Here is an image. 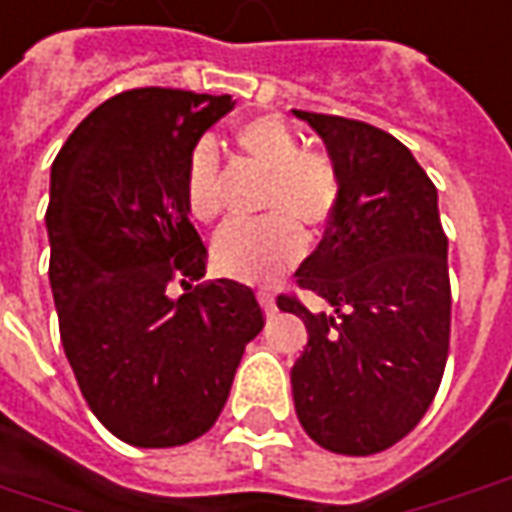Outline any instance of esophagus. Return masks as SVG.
Wrapping results in <instances>:
<instances>
[{
  "mask_svg": "<svg viewBox=\"0 0 512 512\" xmlns=\"http://www.w3.org/2000/svg\"><path fill=\"white\" fill-rule=\"evenodd\" d=\"M257 300H260V305H263L266 316H271L274 311H277V305H274V294H271V291H257Z\"/></svg>",
  "mask_w": 512,
  "mask_h": 512,
  "instance_id": "1",
  "label": "esophagus"
}]
</instances>
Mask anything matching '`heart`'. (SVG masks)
I'll return each instance as SVG.
<instances>
[{"label":"heart","instance_id":"heart-1","mask_svg":"<svg viewBox=\"0 0 512 512\" xmlns=\"http://www.w3.org/2000/svg\"><path fill=\"white\" fill-rule=\"evenodd\" d=\"M232 139L243 159L266 173L255 224H232L212 243V263L243 283H269L302 255V235L330 221L342 182L328 156L302 151L300 137L280 114H257L235 125ZM190 215L210 224L221 215V159L210 142H198L184 170Z\"/></svg>","mask_w":512,"mask_h":512}]
</instances>
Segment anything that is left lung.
Wrapping results in <instances>:
<instances>
[{"label": "left lung", "instance_id": "left-lung-1", "mask_svg": "<svg viewBox=\"0 0 512 512\" xmlns=\"http://www.w3.org/2000/svg\"><path fill=\"white\" fill-rule=\"evenodd\" d=\"M336 165L342 196L328 232L297 269V283L325 302L297 314L308 344L291 367L294 409L328 451L367 457L420 423L446 370L451 333L448 238L437 187L412 151L375 125L294 111Z\"/></svg>", "mask_w": 512, "mask_h": 512}]
</instances>
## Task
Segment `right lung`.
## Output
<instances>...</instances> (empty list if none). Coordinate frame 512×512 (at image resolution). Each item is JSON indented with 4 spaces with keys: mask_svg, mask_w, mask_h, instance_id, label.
I'll use <instances>...</instances> for the list:
<instances>
[{
    "mask_svg": "<svg viewBox=\"0 0 512 512\" xmlns=\"http://www.w3.org/2000/svg\"><path fill=\"white\" fill-rule=\"evenodd\" d=\"M235 109L229 95L131 89L83 120L50 173V285L89 409L123 443L184 446L212 429L246 344L249 285H196L207 249L184 201L187 159ZM187 284L173 301L167 285Z\"/></svg>",
    "mask_w": 512,
    "mask_h": 512,
    "instance_id": "add662e5",
    "label": "right lung"
}]
</instances>
